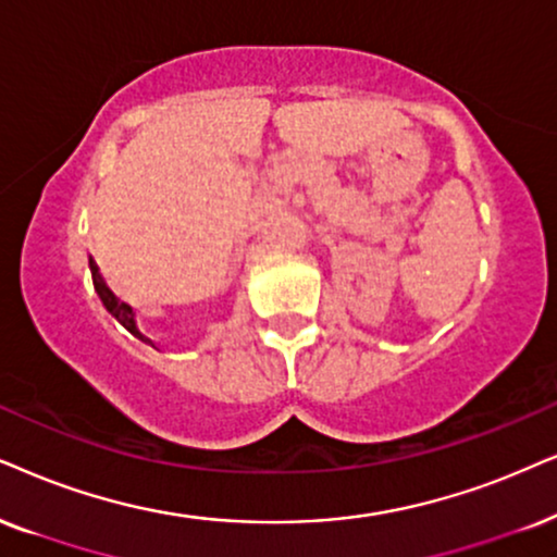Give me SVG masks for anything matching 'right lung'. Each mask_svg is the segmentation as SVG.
Returning <instances> with one entry per match:
<instances>
[{
  "label": "right lung",
  "instance_id": "add662e5",
  "mask_svg": "<svg viewBox=\"0 0 557 557\" xmlns=\"http://www.w3.org/2000/svg\"><path fill=\"white\" fill-rule=\"evenodd\" d=\"M89 270H91V283H95V290H97V295H100L102 306L108 308V313L112 315V319L121 323L123 329H128L131 334L136 336V339H140L144 344H151V339H146V336L138 331L136 313H133V308L128 306V302H123L121 298H115V293H112L110 287L104 285V280L100 277V270H97L95 262H89ZM151 347H153V344H151Z\"/></svg>",
  "mask_w": 557,
  "mask_h": 557
}]
</instances>
